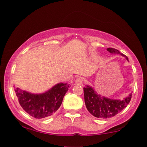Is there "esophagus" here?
Listing matches in <instances>:
<instances>
[{
  "label": "esophagus",
  "mask_w": 147,
  "mask_h": 147,
  "mask_svg": "<svg viewBox=\"0 0 147 147\" xmlns=\"http://www.w3.org/2000/svg\"><path fill=\"white\" fill-rule=\"evenodd\" d=\"M83 82H84L83 78H82V77H79V78H77L75 80V85H82V84H83Z\"/></svg>",
  "instance_id": "esophagus-1"
}]
</instances>
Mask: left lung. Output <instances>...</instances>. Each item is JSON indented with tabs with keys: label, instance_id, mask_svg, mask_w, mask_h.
I'll return each instance as SVG.
<instances>
[{
	"label": "left lung",
	"instance_id": "left-lung-1",
	"mask_svg": "<svg viewBox=\"0 0 147 147\" xmlns=\"http://www.w3.org/2000/svg\"><path fill=\"white\" fill-rule=\"evenodd\" d=\"M107 50L111 54H119L122 55L129 61L128 57L120 53L119 50L111 48H107ZM84 93L87 110L95 117L102 119L112 117L121 112L129 104L132 96V93H130L128 97L122 100L109 99L99 95L94 90L93 88L88 85L84 88Z\"/></svg>",
	"mask_w": 147,
	"mask_h": 147
}]
</instances>
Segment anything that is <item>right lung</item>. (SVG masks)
<instances>
[{
    "mask_svg": "<svg viewBox=\"0 0 147 147\" xmlns=\"http://www.w3.org/2000/svg\"><path fill=\"white\" fill-rule=\"evenodd\" d=\"M70 86L59 83L41 94H33L14 87L20 105L32 117L41 119L52 115L58 110Z\"/></svg>",
    "mask_w": 147,
    "mask_h": 147,
    "instance_id": "right-lung-1",
    "label": "right lung"
}]
</instances>
